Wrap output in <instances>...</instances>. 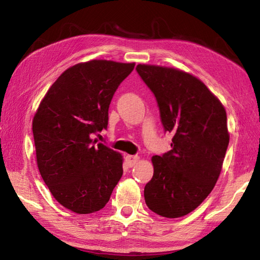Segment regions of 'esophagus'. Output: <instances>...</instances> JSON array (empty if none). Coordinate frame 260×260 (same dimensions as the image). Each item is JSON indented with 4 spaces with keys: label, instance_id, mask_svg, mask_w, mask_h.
<instances>
[{
    "label": "esophagus",
    "instance_id": "obj_1",
    "mask_svg": "<svg viewBox=\"0 0 260 260\" xmlns=\"http://www.w3.org/2000/svg\"><path fill=\"white\" fill-rule=\"evenodd\" d=\"M125 159H126V162L127 164H128V166L129 167H132V166H134L136 162L139 161V157L138 156H132V155H127L126 157H125Z\"/></svg>",
    "mask_w": 260,
    "mask_h": 260
}]
</instances>
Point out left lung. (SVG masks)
Wrapping results in <instances>:
<instances>
[{
	"mask_svg": "<svg viewBox=\"0 0 260 260\" xmlns=\"http://www.w3.org/2000/svg\"><path fill=\"white\" fill-rule=\"evenodd\" d=\"M136 71L155 95L164 131L173 134L171 150L152 157L144 200L161 217H183L209 196L221 172L230 143L225 108L191 74L146 64Z\"/></svg>",
	"mask_w": 260,
	"mask_h": 260,
	"instance_id": "1",
	"label": "left lung"
}]
</instances>
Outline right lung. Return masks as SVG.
I'll list each match as a JSON object with an SVG mask.
<instances>
[{"mask_svg": "<svg viewBox=\"0 0 260 260\" xmlns=\"http://www.w3.org/2000/svg\"><path fill=\"white\" fill-rule=\"evenodd\" d=\"M134 63L90 60L52 83L33 119L38 167L55 200L79 214L103 209L122 175V157L91 135L107 129L109 107Z\"/></svg>", "mask_w": 260, "mask_h": 260, "instance_id": "right-lung-1", "label": "right lung"}]
</instances>
